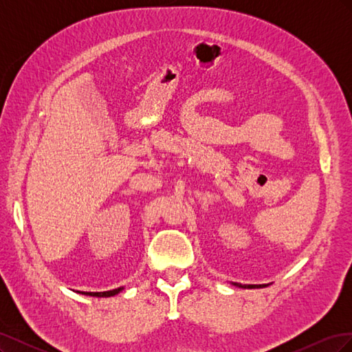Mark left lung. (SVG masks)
I'll use <instances>...</instances> for the list:
<instances>
[{"label":"left lung","mask_w":352,"mask_h":352,"mask_svg":"<svg viewBox=\"0 0 352 352\" xmlns=\"http://www.w3.org/2000/svg\"><path fill=\"white\" fill-rule=\"evenodd\" d=\"M233 286H238V287H243V289H258V287H264L267 285H242V283H236V282H232Z\"/></svg>","instance_id":"8db88e82"}]
</instances>
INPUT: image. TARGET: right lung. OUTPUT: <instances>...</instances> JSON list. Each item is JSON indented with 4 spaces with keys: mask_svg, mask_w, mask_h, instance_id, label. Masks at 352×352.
<instances>
[{
    "mask_svg": "<svg viewBox=\"0 0 352 352\" xmlns=\"http://www.w3.org/2000/svg\"><path fill=\"white\" fill-rule=\"evenodd\" d=\"M124 289V287H117V289H113V291H105V292H80L82 295H89V296H97V298H109V296H114L117 294H120L122 291Z\"/></svg>",
    "mask_w": 352,
    "mask_h": 352,
    "instance_id": "right-lung-1",
    "label": "right lung"
}]
</instances>
